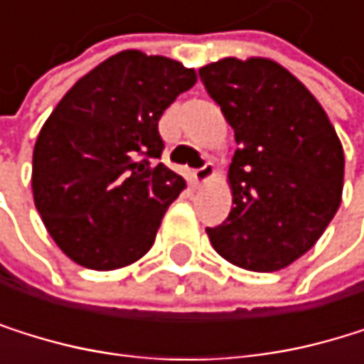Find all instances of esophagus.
<instances>
[{
    "label": "esophagus",
    "instance_id": "esophagus-1",
    "mask_svg": "<svg viewBox=\"0 0 364 364\" xmlns=\"http://www.w3.org/2000/svg\"><path fill=\"white\" fill-rule=\"evenodd\" d=\"M212 176H214V164H209V161H207L203 168H198V170L192 172V178H194V183H196V186L207 183V181L212 178Z\"/></svg>",
    "mask_w": 364,
    "mask_h": 364
}]
</instances>
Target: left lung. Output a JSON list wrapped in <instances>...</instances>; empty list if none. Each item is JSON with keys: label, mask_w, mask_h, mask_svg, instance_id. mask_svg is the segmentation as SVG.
Segmentation results:
<instances>
[{"label": "left lung", "mask_w": 364, "mask_h": 364, "mask_svg": "<svg viewBox=\"0 0 364 364\" xmlns=\"http://www.w3.org/2000/svg\"><path fill=\"white\" fill-rule=\"evenodd\" d=\"M235 133L229 166L233 207L207 227L235 267L271 273L310 251L343 196L341 139L316 97L271 58H223L198 69Z\"/></svg>", "instance_id": "left-lung-1"}]
</instances>
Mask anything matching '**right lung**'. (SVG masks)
Here are the masks:
<instances>
[{
    "label": "right lung",
    "instance_id": "right-lung-1",
    "mask_svg": "<svg viewBox=\"0 0 364 364\" xmlns=\"http://www.w3.org/2000/svg\"><path fill=\"white\" fill-rule=\"evenodd\" d=\"M194 69L124 50L85 74L41 129L32 194L48 233L76 264L115 271L155 242L186 181L164 164L159 119Z\"/></svg>",
    "mask_w": 364,
    "mask_h": 364
}]
</instances>
